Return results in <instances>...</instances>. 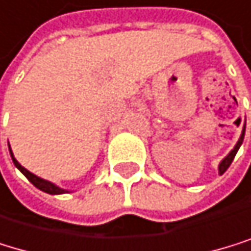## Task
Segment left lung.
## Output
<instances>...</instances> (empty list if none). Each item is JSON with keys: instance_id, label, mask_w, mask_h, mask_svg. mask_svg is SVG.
Here are the masks:
<instances>
[{"instance_id": "1", "label": "left lung", "mask_w": 251, "mask_h": 251, "mask_svg": "<svg viewBox=\"0 0 251 251\" xmlns=\"http://www.w3.org/2000/svg\"><path fill=\"white\" fill-rule=\"evenodd\" d=\"M244 134H246V126H244V129H242V134H241V137H239V140H238V143H236V146L233 148V151L230 152L221 163H220V174L223 175L227 169H228V166L232 164V161H233V158H235V155H236V152H238V149H239V146L242 145V140H244Z\"/></svg>"}]
</instances>
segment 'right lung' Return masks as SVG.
Here are the masks:
<instances>
[{
	"label": "right lung",
	"instance_id": "right-lung-1",
	"mask_svg": "<svg viewBox=\"0 0 251 251\" xmlns=\"http://www.w3.org/2000/svg\"><path fill=\"white\" fill-rule=\"evenodd\" d=\"M9 151H10V146H9ZM10 155H12V160H13V163H15V166L21 171L25 176H27V180L35 186V187H38L39 190H42V192H47V194H51V195H57V194H65L67 190H64V189H61V187H57V186H54L53 183H50V181H47V180H42V178H39V176H36L35 174H31V172H28L25 168H23L21 164H19L18 161H16V158L13 157V154H12V151H10Z\"/></svg>",
	"mask_w": 251,
	"mask_h": 251
}]
</instances>
